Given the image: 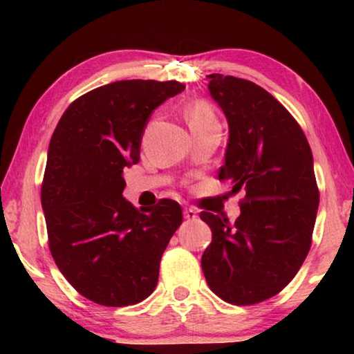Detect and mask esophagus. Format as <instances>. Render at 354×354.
<instances>
[{"instance_id": "obj_1", "label": "esophagus", "mask_w": 354, "mask_h": 354, "mask_svg": "<svg viewBox=\"0 0 354 354\" xmlns=\"http://www.w3.org/2000/svg\"><path fill=\"white\" fill-rule=\"evenodd\" d=\"M183 217H185V219H188V221H195L198 214H196L195 209H192V207H185V209H183Z\"/></svg>"}]
</instances>
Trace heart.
<instances>
[{
    "mask_svg": "<svg viewBox=\"0 0 354 354\" xmlns=\"http://www.w3.org/2000/svg\"><path fill=\"white\" fill-rule=\"evenodd\" d=\"M185 118L192 130L207 127V125L212 124H219L217 122L214 108L206 100L192 101L185 109Z\"/></svg>",
    "mask_w": 354,
    "mask_h": 354,
    "instance_id": "heart-1",
    "label": "heart"
}]
</instances>
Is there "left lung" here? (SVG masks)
Segmentation results:
<instances>
[{
	"label": "left lung",
	"instance_id": "1",
	"mask_svg": "<svg viewBox=\"0 0 354 354\" xmlns=\"http://www.w3.org/2000/svg\"><path fill=\"white\" fill-rule=\"evenodd\" d=\"M207 79L229 122L219 180L246 195L234 224L200 214L212 232L201 268L217 297L248 306L282 292L311 248L319 206L313 153L293 115L259 85L222 74Z\"/></svg>",
	"mask_w": 354,
	"mask_h": 354
}]
</instances>
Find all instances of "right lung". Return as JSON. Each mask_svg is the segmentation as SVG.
I'll list each match as a JSON object with an SVG mask.
<instances>
[{"mask_svg": "<svg viewBox=\"0 0 354 354\" xmlns=\"http://www.w3.org/2000/svg\"><path fill=\"white\" fill-rule=\"evenodd\" d=\"M185 90L177 80H119L82 95L57 122L41 183L48 241L62 275L101 306H130L156 288L182 207L125 200L124 169L140 161L149 115Z\"/></svg>", "mask_w": 354, "mask_h": 354, "instance_id": "1", "label": "right lung"}]
</instances>
